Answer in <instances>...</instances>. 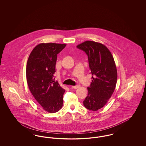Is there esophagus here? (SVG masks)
<instances>
[{
    "instance_id": "1",
    "label": "esophagus",
    "mask_w": 146,
    "mask_h": 146,
    "mask_svg": "<svg viewBox=\"0 0 146 146\" xmlns=\"http://www.w3.org/2000/svg\"><path fill=\"white\" fill-rule=\"evenodd\" d=\"M79 87H80V85H76V86H72V88H73V89H75L79 88Z\"/></svg>"
}]
</instances>
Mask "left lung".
<instances>
[{"instance_id": "obj_1", "label": "left lung", "mask_w": 146, "mask_h": 146, "mask_svg": "<svg viewBox=\"0 0 146 146\" xmlns=\"http://www.w3.org/2000/svg\"><path fill=\"white\" fill-rule=\"evenodd\" d=\"M76 48L85 51L88 56L92 76L84 106L89 110L96 111L104 107L115 90L117 80L115 63L110 51L101 43L88 40Z\"/></svg>"}]
</instances>
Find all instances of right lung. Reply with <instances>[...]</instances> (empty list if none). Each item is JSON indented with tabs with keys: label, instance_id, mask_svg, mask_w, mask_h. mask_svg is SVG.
I'll return each instance as SVG.
<instances>
[{
	"label": "right lung",
	"instance_id": "right-lung-1",
	"mask_svg": "<svg viewBox=\"0 0 146 146\" xmlns=\"http://www.w3.org/2000/svg\"><path fill=\"white\" fill-rule=\"evenodd\" d=\"M65 44L41 43L30 54L26 66L29 89L42 108L50 113L61 110L65 90L55 82L54 74L57 54Z\"/></svg>",
	"mask_w": 146,
	"mask_h": 146
}]
</instances>
